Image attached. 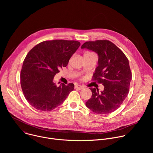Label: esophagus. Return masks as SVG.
<instances>
[{
    "mask_svg": "<svg viewBox=\"0 0 153 153\" xmlns=\"http://www.w3.org/2000/svg\"><path fill=\"white\" fill-rule=\"evenodd\" d=\"M75 88L77 89V90H81L83 88V86H81L80 85H75Z\"/></svg>",
    "mask_w": 153,
    "mask_h": 153,
    "instance_id": "34e87169",
    "label": "esophagus"
}]
</instances>
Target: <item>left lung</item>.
Segmentation results:
<instances>
[{"instance_id":"obj_1","label":"left lung","mask_w":153,"mask_h":153,"mask_svg":"<svg viewBox=\"0 0 153 153\" xmlns=\"http://www.w3.org/2000/svg\"><path fill=\"white\" fill-rule=\"evenodd\" d=\"M81 48L98 55L93 80L104 86L103 91L100 92L99 89L90 88L92 96L86 106L97 114L111 113L121 105L128 94L132 78L129 61L124 53L109 40L86 42Z\"/></svg>"}]
</instances>
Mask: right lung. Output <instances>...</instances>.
<instances>
[{
  "instance_id": "add662e5",
  "label": "right lung",
  "mask_w": 153,
  "mask_h": 153,
  "mask_svg": "<svg viewBox=\"0 0 153 153\" xmlns=\"http://www.w3.org/2000/svg\"><path fill=\"white\" fill-rule=\"evenodd\" d=\"M80 43L74 40L42 42L27 55L20 73V85L28 103L40 111H49L61 105L74 90L72 83L59 86L53 82L59 69L66 67Z\"/></svg>"
}]
</instances>
